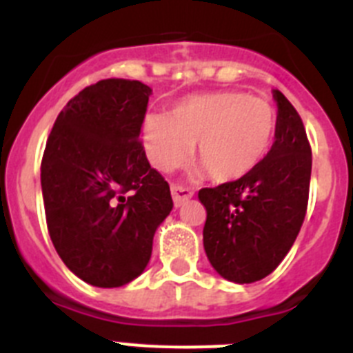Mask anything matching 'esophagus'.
Returning <instances> with one entry per match:
<instances>
[{"label": "esophagus", "mask_w": 353, "mask_h": 353, "mask_svg": "<svg viewBox=\"0 0 353 353\" xmlns=\"http://www.w3.org/2000/svg\"><path fill=\"white\" fill-rule=\"evenodd\" d=\"M192 194H194V192H192L189 187H182V185L171 187V196H173V203L176 208L182 207L185 201H189V199L192 198Z\"/></svg>", "instance_id": "esophagus-1"}]
</instances>
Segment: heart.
<instances>
[{
	"mask_svg": "<svg viewBox=\"0 0 353 353\" xmlns=\"http://www.w3.org/2000/svg\"><path fill=\"white\" fill-rule=\"evenodd\" d=\"M277 111L267 99L245 92L199 93L182 99L171 114H146L143 145L157 170L196 159L215 182H233L267 157L276 139Z\"/></svg>",
	"mask_w": 353,
	"mask_h": 353,
	"instance_id": "b5f03b06",
	"label": "heart"
}]
</instances>
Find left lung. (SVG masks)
<instances>
[{
  "mask_svg": "<svg viewBox=\"0 0 353 353\" xmlns=\"http://www.w3.org/2000/svg\"><path fill=\"white\" fill-rule=\"evenodd\" d=\"M276 141L251 173L198 192L207 210L203 245L224 279L260 281L285 260L304 223L311 145L297 109L279 90Z\"/></svg>",
  "mask_w": 353,
  "mask_h": 353,
  "instance_id": "left-lung-1",
  "label": "left lung"
}]
</instances>
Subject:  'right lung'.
Returning <instances> with one entry per match:
<instances>
[{
	"instance_id": "1",
	"label": "right lung",
	"mask_w": 353,
	"mask_h": 353,
	"mask_svg": "<svg viewBox=\"0 0 353 353\" xmlns=\"http://www.w3.org/2000/svg\"><path fill=\"white\" fill-rule=\"evenodd\" d=\"M150 93L141 81L90 84L61 109L43 150L52 244L72 272L99 288L145 270L155 230L173 208L170 185L139 141Z\"/></svg>"
}]
</instances>
